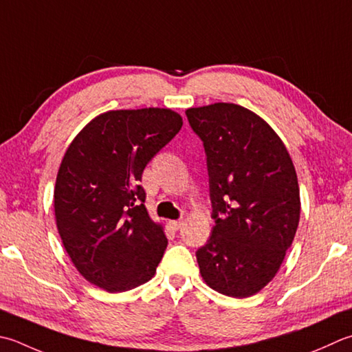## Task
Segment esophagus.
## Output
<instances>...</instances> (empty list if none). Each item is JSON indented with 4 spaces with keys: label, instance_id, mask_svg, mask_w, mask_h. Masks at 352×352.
<instances>
[{
    "label": "esophagus",
    "instance_id": "obj_1",
    "mask_svg": "<svg viewBox=\"0 0 352 352\" xmlns=\"http://www.w3.org/2000/svg\"><path fill=\"white\" fill-rule=\"evenodd\" d=\"M182 226H183L182 219H175V221H169V227H170L172 230H178Z\"/></svg>",
    "mask_w": 352,
    "mask_h": 352
}]
</instances>
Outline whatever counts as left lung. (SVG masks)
<instances>
[{
    "label": "left lung",
    "mask_w": 352,
    "mask_h": 352,
    "mask_svg": "<svg viewBox=\"0 0 352 352\" xmlns=\"http://www.w3.org/2000/svg\"><path fill=\"white\" fill-rule=\"evenodd\" d=\"M208 155L215 226L197 252L203 280L250 298L276 276L298 230L300 195L290 154L274 129L236 103L188 108Z\"/></svg>",
    "instance_id": "left-lung-1"
}]
</instances>
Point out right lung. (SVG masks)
<instances>
[{"label": "right lung", "instance_id": "right-lung-1", "mask_svg": "<svg viewBox=\"0 0 352 352\" xmlns=\"http://www.w3.org/2000/svg\"><path fill=\"white\" fill-rule=\"evenodd\" d=\"M182 125L170 108L113 109L89 120L67 148L54 218L65 252L89 284L120 293L154 278L168 238L144 208L140 182Z\"/></svg>", "mask_w": 352, "mask_h": 352}]
</instances>
